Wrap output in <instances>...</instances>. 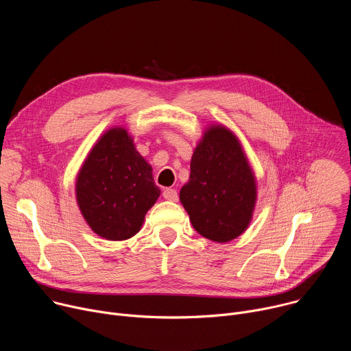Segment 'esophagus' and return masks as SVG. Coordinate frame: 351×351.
<instances>
[{
  "label": "esophagus",
  "instance_id": "esophagus-1",
  "mask_svg": "<svg viewBox=\"0 0 351 351\" xmlns=\"http://www.w3.org/2000/svg\"><path fill=\"white\" fill-rule=\"evenodd\" d=\"M162 197L165 199H168V202H178V191L175 189H165L162 191Z\"/></svg>",
  "mask_w": 351,
  "mask_h": 351
}]
</instances>
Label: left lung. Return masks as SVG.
<instances>
[{
    "mask_svg": "<svg viewBox=\"0 0 351 351\" xmlns=\"http://www.w3.org/2000/svg\"><path fill=\"white\" fill-rule=\"evenodd\" d=\"M180 202L193 228L213 241H229L247 228L256 204V182L228 129L211 128L194 149Z\"/></svg>",
    "mask_w": 351,
    "mask_h": 351,
    "instance_id": "1",
    "label": "left lung"
}]
</instances>
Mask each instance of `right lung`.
Listing matches in <instances>:
<instances>
[{"label": "right lung", "instance_id": "obj_1", "mask_svg": "<svg viewBox=\"0 0 351 351\" xmlns=\"http://www.w3.org/2000/svg\"><path fill=\"white\" fill-rule=\"evenodd\" d=\"M76 195L90 228L104 239L126 240L140 230L160 197L153 169L125 129H111L93 147L77 176Z\"/></svg>", "mask_w": 351, "mask_h": 351}]
</instances>
